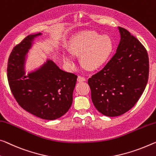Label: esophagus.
I'll list each match as a JSON object with an SVG mask.
<instances>
[{
  "mask_svg": "<svg viewBox=\"0 0 156 156\" xmlns=\"http://www.w3.org/2000/svg\"><path fill=\"white\" fill-rule=\"evenodd\" d=\"M77 81L79 82H81V81H86V78L84 76H79L77 77Z\"/></svg>",
  "mask_w": 156,
  "mask_h": 156,
  "instance_id": "obj_1",
  "label": "esophagus"
}]
</instances>
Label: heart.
<instances>
[{"mask_svg": "<svg viewBox=\"0 0 156 156\" xmlns=\"http://www.w3.org/2000/svg\"><path fill=\"white\" fill-rule=\"evenodd\" d=\"M114 48L109 35L95 30H83L75 35L69 44V51L74 56H81V63L86 69L93 70L102 66L108 59ZM63 61L69 66L75 65L70 55L63 56Z\"/></svg>", "mask_w": 156, "mask_h": 156, "instance_id": "heart-1", "label": "heart"}]
</instances>
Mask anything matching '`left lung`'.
I'll return each mask as SVG.
<instances>
[{
	"label": "left lung",
	"mask_w": 156,
	"mask_h": 156,
	"mask_svg": "<svg viewBox=\"0 0 156 156\" xmlns=\"http://www.w3.org/2000/svg\"><path fill=\"white\" fill-rule=\"evenodd\" d=\"M121 40L115 54L88 80L92 102L98 112L113 117L135 106L148 80L147 49L128 30L119 27Z\"/></svg>",
	"instance_id": "8db88e82"
}]
</instances>
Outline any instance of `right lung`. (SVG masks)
<instances>
[{
	"label": "right lung",
	"mask_w": 156,
	"mask_h": 156,
	"mask_svg": "<svg viewBox=\"0 0 156 156\" xmlns=\"http://www.w3.org/2000/svg\"><path fill=\"white\" fill-rule=\"evenodd\" d=\"M29 35L13 48L8 63V80L12 93L23 109L46 120H55L68 112L77 76L60 69L51 60L25 75L26 56L35 38Z\"/></svg>",
	"instance_id": "1"
}]
</instances>
